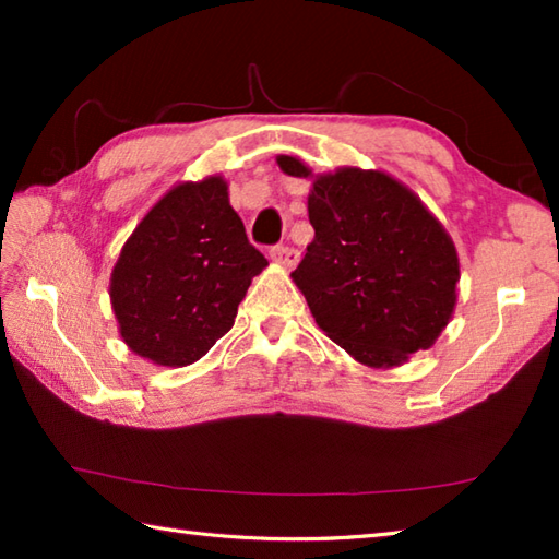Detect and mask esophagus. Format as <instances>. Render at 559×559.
I'll return each mask as SVG.
<instances>
[{"instance_id":"34e87169","label":"esophagus","mask_w":559,"mask_h":559,"mask_svg":"<svg viewBox=\"0 0 559 559\" xmlns=\"http://www.w3.org/2000/svg\"><path fill=\"white\" fill-rule=\"evenodd\" d=\"M269 257H271V261L281 263V266L293 269L300 261V251L293 249V246H273V249L269 251Z\"/></svg>"}]
</instances>
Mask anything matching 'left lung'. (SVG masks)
I'll return each instance as SVG.
<instances>
[{"label": "left lung", "instance_id": "8db88e82", "mask_svg": "<svg viewBox=\"0 0 559 559\" xmlns=\"http://www.w3.org/2000/svg\"><path fill=\"white\" fill-rule=\"evenodd\" d=\"M290 177L310 169L281 155ZM316 239L290 273L328 337L370 367L402 365L433 345L456 306L459 257L412 189L374 169L316 177Z\"/></svg>", "mask_w": 559, "mask_h": 559}]
</instances>
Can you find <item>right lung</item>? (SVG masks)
<instances>
[{
  "instance_id": "right-lung-1",
  "label": "right lung",
  "mask_w": 559,
  "mask_h": 559,
  "mask_svg": "<svg viewBox=\"0 0 559 559\" xmlns=\"http://www.w3.org/2000/svg\"><path fill=\"white\" fill-rule=\"evenodd\" d=\"M266 266L222 177L177 185L138 224L112 269L120 335L155 365H192L229 333L251 278Z\"/></svg>"
}]
</instances>
